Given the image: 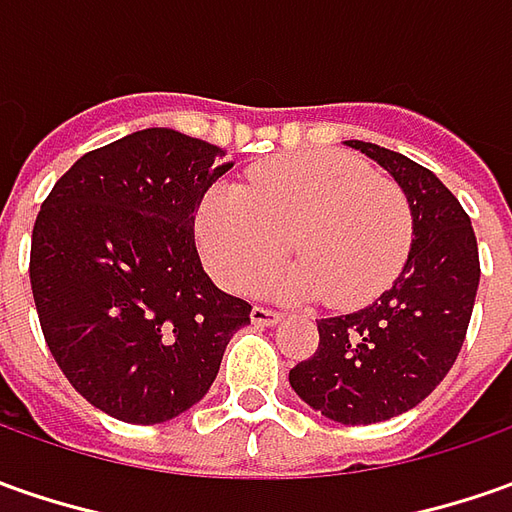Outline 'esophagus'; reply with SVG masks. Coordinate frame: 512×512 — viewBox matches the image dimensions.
I'll use <instances>...</instances> for the list:
<instances>
[{"mask_svg":"<svg viewBox=\"0 0 512 512\" xmlns=\"http://www.w3.org/2000/svg\"><path fill=\"white\" fill-rule=\"evenodd\" d=\"M280 311H274V309H263V306H255L252 309V323L255 326H274V323H280Z\"/></svg>","mask_w":512,"mask_h":512,"instance_id":"1","label":"esophagus"}]
</instances>
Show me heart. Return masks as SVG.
Instances as JSON below:
<instances>
[{"label": "heart", "mask_w": 512, "mask_h": 512, "mask_svg": "<svg viewBox=\"0 0 512 512\" xmlns=\"http://www.w3.org/2000/svg\"><path fill=\"white\" fill-rule=\"evenodd\" d=\"M203 263L229 291H252L286 260L280 294L354 309L388 289L414 243L402 186L348 152H294L260 164L243 189L218 186L195 212Z\"/></svg>", "instance_id": "1"}]
</instances>
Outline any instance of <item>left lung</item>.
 Listing matches in <instances>:
<instances>
[{"mask_svg": "<svg viewBox=\"0 0 512 512\" xmlns=\"http://www.w3.org/2000/svg\"><path fill=\"white\" fill-rule=\"evenodd\" d=\"M397 181L414 243L394 286L354 314L317 323L320 345L289 371L291 388L334 422L371 425L416 408L448 377L479 289V246L456 195L431 169L368 141H345Z\"/></svg>", "mask_w": 512, "mask_h": 512, "instance_id": "1", "label": "left lung"}]
</instances>
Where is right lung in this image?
Returning <instances> with one entry per match:
<instances>
[{
  "label": "right lung",
  "mask_w": 512,
  "mask_h": 512,
  "mask_svg": "<svg viewBox=\"0 0 512 512\" xmlns=\"http://www.w3.org/2000/svg\"><path fill=\"white\" fill-rule=\"evenodd\" d=\"M152 127L81 155L42 203L30 289L45 343L98 411L133 425L184 414L218 377L252 306L203 272L195 212L232 161Z\"/></svg>",
  "instance_id": "add662e5"
}]
</instances>
